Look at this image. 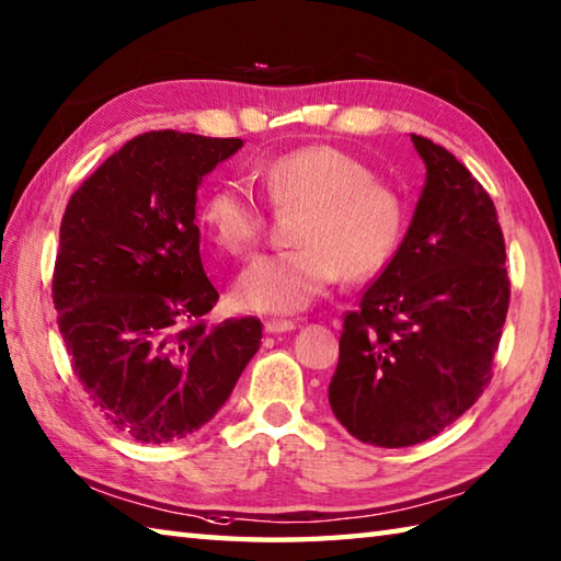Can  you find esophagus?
<instances>
[{"label": "esophagus", "mask_w": 561, "mask_h": 561, "mask_svg": "<svg viewBox=\"0 0 561 561\" xmlns=\"http://www.w3.org/2000/svg\"><path fill=\"white\" fill-rule=\"evenodd\" d=\"M295 327H298V322H293V320H266V322H263V330H266L268 334L293 332Z\"/></svg>", "instance_id": "34e87169"}]
</instances>
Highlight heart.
<instances>
[{
	"label": "heart",
	"instance_id": "heart-1",
	"mask_svg": "<svg viewBox=\"0 0 561 561\" xmlns=\"http://www.w3.org/2000/svg\"><path fill=\"white\" fill-rule=\"evenodd\" d=\"M259 181L276 207H302L295 229L300 247L253 259L234 283L239 308L300 312L342 271L348 280H366L393 256L403 207L358 158L324 144L300 146L263 163ZM199 221L219 249L244 256L259 244L266 213L247 185L221 183L203 199Z\"/></svg>",
	"mask_w": 561,
	"mask_h": 561
}]
</instances>
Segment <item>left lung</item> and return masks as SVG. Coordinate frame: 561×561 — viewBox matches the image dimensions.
I'll return each instance as SVG.
<instances>
[{
	"mask_svg": "<svg viewBox=\"0 0 561 561\" xmlns=\"http://www.w3.org/2000/svg\"><path fill=\"white\" fill-rule=\"evenodd\" d=\"M410 141L425 185L396 256L344 317L330 383L348 435L386 449L439 435L477 403L511 300L493 199L447 149Z\"/></svg>",
	"mask_w": 561,
	"mask_h": 561,
	"instance_id": "8db88e82",
	"label": "left lung"
}]
</instances>
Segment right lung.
<instances>
[{"instance_id":"right-lung-1","label":"right lung","mask_w":561,"mask_h":561,"mask_svg":"<svg viewBox=\"0 0 561 561\" xmlns=\"http://www.w3.org/2000/svg\"><path fill=\"white\" fill-rule=\"evenodd\" d=\"M241 139L149 131L66 207L53 305L72 368L114 430L144 445L193 435L259 352L256 317L209 327L219 293L199 259L197 187Z\"/></svg>"}]
</instances>
